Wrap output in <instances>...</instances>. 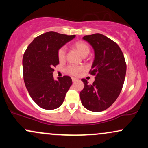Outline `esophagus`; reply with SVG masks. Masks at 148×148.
<instances>
[{
    "mask_svg": "<svg viewBox=\"0 0 148 148\" xmlns=\"http://www.w3.org/2000/svg\"><path fill=\"white\" fill-rule=\"evenodd\" d=\"M72 82L73 83H74V82H75V81H76V79H75V78H72Z\"/></svg>",
    "mask_w": 148,
    "mask_h": 148,
    "instance_id": "esophagus-1",
    "label": "esophagus"
}]
</instances>
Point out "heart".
Segmentation results:
<instances>
[{
  "mask_svg": "<svg viewBox=\"0 0 148 148\" xmlns=\"http://www.w3.org/2000/svg\"><path fill=\"white\" fill-rule=\"evenodd\" d=\"M74 47L78 50L80 53L83 56H86L89 54L90 51L89 45L85 42L79 41L76 42L74 44ZM58 59L60 62H64L66 60V56H67V48L64 46L60 47L58 50L57 52ZM84 67L83 66H76V65H68L66 67L64 71L66 73L70 74L72 76H79L81 72L84 71Z\"/></svg>",
  "mask_w": 148,
  "mask_h": 148,
  "instance_id": "b5f03b06",
  "label": "heart"
}]
</instances>
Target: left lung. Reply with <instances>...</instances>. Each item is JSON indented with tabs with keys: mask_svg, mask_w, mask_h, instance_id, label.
I'll return each mask as SVG.
<instances>
[{
	"mask_svg": "<svg viewBox=\"0 0 148 148\" xmlns=\"http://www.w3.org/2000/svg\"><path fill=\"white\" fill-rule=\"evenodd\" d=\"M95 51V60L89 72L95 76L92 84L82 79L84 88L80 92L85 108L94 112L103 111L115 102L121 92L126 75L127 64L119 46L100 33L86 35Z\"/></svg>",
	"mask_w": 148,
	"mask_h": 148,
	"instance_id": "left-lung-1",
	"label": "left lung"
}]
</instances>
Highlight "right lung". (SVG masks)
I'll list each match as a JSON object with an SVG mask.
<instances>
[{
	"label": "right lung",
	"instance_id": "right-lung-1",
	"mask_svg": "<svg viewBox=\"0 0 148 148\" xmlns=\"http://www.w3.org/2000/svg\"><path fill=\"white\" fill-rule=\"evenodd\" d=\"M75 35L49 31L35 37L23 56L24 83L30 96L44 109L58 108L63 102L72 81L68 76L55 81L54 67L59 64L57 52Z\"/></svg>",
	"mask_w": 148,
	"mask_h": 148
}]
</instances>
